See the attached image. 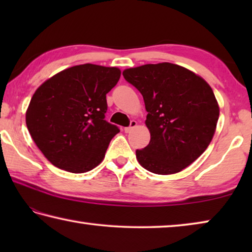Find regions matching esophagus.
I'll use <instances>...</instances> for the list:
<instances>
[{"mask_svg": "<svg viewBox=\"0 0 252 252\" xmlns=\"http://www.w3.org/2000/svg\"><path fill=\"white\" fill-rule=\"evenodd\" d=\"M136 126V121H134V120H132L131 122H130V126H126V127H125V132L126 133H130V132L134 129V127Z\"/></svg>", "mask_w": 252, "mask_h": 252, "instance_id": "obj_1", "label": "esophagus"}]
</instances>
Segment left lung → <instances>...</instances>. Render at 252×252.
Masks as SVG:
<instances>
[{"instance_id": "8db88e82", "label": "left lung", "mask_w": 252, "mask_h": 252, "mask_svg": "<svg viewBox=\"0 0 252 252\" xmlns=\"http://www.w3.org/2000/svg\"><path fill=\"white\" fill-rule=\"evenodd\" d=\"M141 93L151 139L136 159L157 174L180 172L206 151L215 134L219 105L201 76L163 62L123 71Z\"/></svg>"}]
</instances>
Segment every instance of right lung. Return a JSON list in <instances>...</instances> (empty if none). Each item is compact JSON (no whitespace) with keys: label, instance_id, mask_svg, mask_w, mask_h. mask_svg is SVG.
Segmentation results:
<instances>
[{"label":"right lung","instance_id":"obj_1","mask_svg":"<svg viewBox=\"0 0 252 252\" xmlns=\"http://www.w3.org/2000/svg\"><path fill=\"white\" fill-rule=\"evenodd\" d=\"M118 67L80 64L37 88L27 110L28 130L44 157L72 173L101 163L119 127L104 120L106 93L116 87Z\"/></svg>","mask_w":252,"mask_h":252}]
</instances>
